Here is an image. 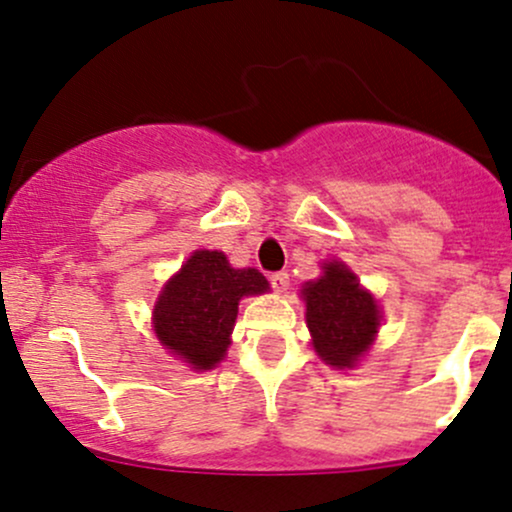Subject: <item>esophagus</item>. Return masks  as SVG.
I'll use <instances>...</instances> for the list:
<instances>
[{
    "label": "esophagus",
    "mask_w": 512,
    "mask_h": 512,
    "mask_svg": "<svg viewBox=\"0 0 512 512\" xmlns=\"http://www.w3.org/2000/svg\"><path fill=\"white\" fill-rule=\"evenodd\" d=\"M268 280H271L275 292H283V290H287V285H290V275H287L285 271L271 273V275H268Z\"/></svg>",
    "instance_id": "obj_1"
}]
</instances>
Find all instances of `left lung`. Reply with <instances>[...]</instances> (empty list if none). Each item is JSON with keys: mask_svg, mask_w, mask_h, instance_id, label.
<instances>
[{"mask_svg": "<svg viewBox=\"0 0 512 512\" xmlns=\"http://www.w3.org/2000/svg\"><path fill=\"white\" fill-rule=\"evenodd\" d=\"M312 346L326 365L353 367L375 341L380 309L343 263L331 261L319 280L304 285Z\"/></svg>", "mask_w": 512, "mask_h": 512, "instance_id": "8db88e82", "label": "left lung"}]
</instances>
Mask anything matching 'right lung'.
Wrapping results in <instances>:
<instances>
[{
  "label": "right lung",
  "instance_id": "obj_1",
  "mask_svg": "<svg viewBox=\"0 0 512 512\" xmlns=\"http://www.w3.org/2000/svg\"><path fill=\"white\" fill-rule=\"evenodd\" d=\"M268 280L256 268H232L222 251H195L169 280L154 307V331L195 370L225 358L244 295H261Z\"/></svg>",
  "mask_w": 512,
  "mask_h": 512
}]
</instances>
